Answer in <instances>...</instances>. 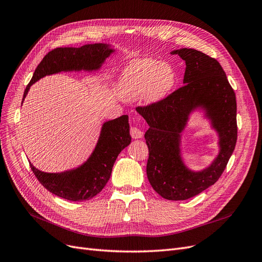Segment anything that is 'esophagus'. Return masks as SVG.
<instances>
[{
  "label": "esophagus",
  "instance_id": "esophagus-1",
  "mask_svg": "<svg viewBox=\"0 0 262 262\" xmlns=\"http://www.w3.org/2000/svg\"><path fill=\"white\" fill-rule=\"evenodd\" d=\"M130 136L134 138V139H139L143 136V132L141 129H139L138 127H133L130 128Z\"/></svg>",
  "mask_w": 262,
  "mask_h": 262
}]
</instances>
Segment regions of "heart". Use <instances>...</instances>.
<instances>
[{
    "instance_id": "obj_1",
    "label": "heart",
    "mask_w": 262,
    "mask_h": 262,
    "mask_svg": "<svg viewBox=\"0 0 262 262\" xmlns=\"http://www.w3.org/2000/svg\"><path fill=\"white\" fill-rule=\"evenodd\" d=\"M178 80L176 68L154 58L132 60L125 66L118 83L124 99H135L142 94L148 103L160 102L175 89Z\"/></svg>"
}]
</instances>
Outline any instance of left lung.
<instances>
[{"instance_id":"obj_1","label":"left lung","mask_w":262,"mask_h":262,"mask_svg":"<svg viewBox=\"0 0 262 262\" xmlns=\"http://www.w3.org/2000/svg\"><path fill=\"white\" fill-rule=\"evenodd\" d=\"M186 61L183 85L160 102L138 106L150 126L144 134L149 148L147 176L157 193L170 201H183L212 186L224 172L237 139L236 98L220 63L192 48L171 52ZM205 111L219 134L220 153L200 172L189 170L181 158V133L189 114Z\"/></svg>"}]
</instances>
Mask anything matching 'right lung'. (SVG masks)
Here are the masks:
<instances>
[{
    "label": "right lung",
    "instance_id": "right-lung-1",
    "mask_svg": "<svg viewBox=\"0 0 262 262\" xmlns=\"http://www.w3.org/2000/svg\"><path fill=\"white\" fill-rule=\"evenodd\" d=\"M114 50L108 44L96 43L81 47H58L48 53L38 63L32 79L26 87L23 102L32 84L46 75L67 71L99 70ZM128 115H122L103 123L96 147L81 166L63 172H44L30 167L41 182L53 194L73 201H86L94 198L110 179L112 167L120 152L130 143Z\"/></svg>",
    "mask_w": 262,
    "mask_h": 262
}]
</instances>
